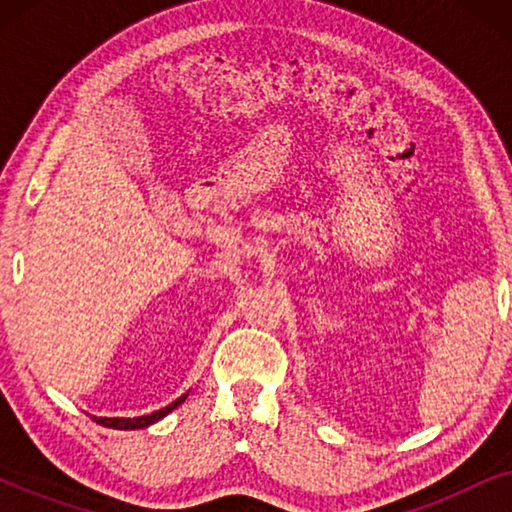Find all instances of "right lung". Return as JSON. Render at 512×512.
I'll use <instances>...</instances> for the list:
<instances>
[{
  "mask_svg": "<svg viewBox=\"0 0 512 512\" xmlns=\"http://www.w3.org/2000/svg\"><path fill=\"white\" fill-rule=\"evenodd\" d=\"M186 396L188 394H184L181 398H177V401L174 403H170L167 405V408H163V410H156V412H151V415H142V417H93L97 424H102V426H107V429H121V431H130V429H146V426H151V424H156L158 419H163L167 412H172L174 408H177V405H181L186 401Z\"/></svg>",
  "mask_w": 512,
  "mask_h": 512,
  "instance_id": "1",
  "label": "right lung"
}]
</instances>
